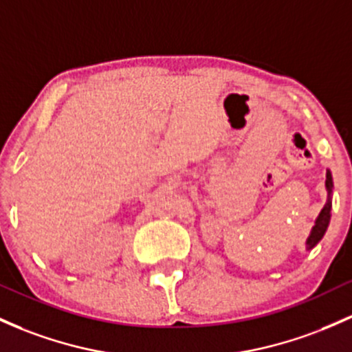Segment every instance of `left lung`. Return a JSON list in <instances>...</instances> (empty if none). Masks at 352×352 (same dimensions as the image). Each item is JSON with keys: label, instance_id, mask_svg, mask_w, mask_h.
Returning <instances> with one entry per match:
<instances>
[{"label": "left lung", "instance_id": "8db88e82", "mask_svg": "<svg viewBox=\"0 0 352 352\" xmlns=\"http://www.w3.org/2000/svg\"><path fill=\"white\" fill-rule=\"evenodd\" d=\"M332 188H334V183H332V175L327 169L326 173V191H327V201L324 205L322 210H320L319 217L316 218V223H314L311 233H309L307 240H305V250L311 252L322 236L326 235L329 221H331V208H332Z\"/></svg>", "mask_w": 352, "mask_h": 352}]
</instances>
